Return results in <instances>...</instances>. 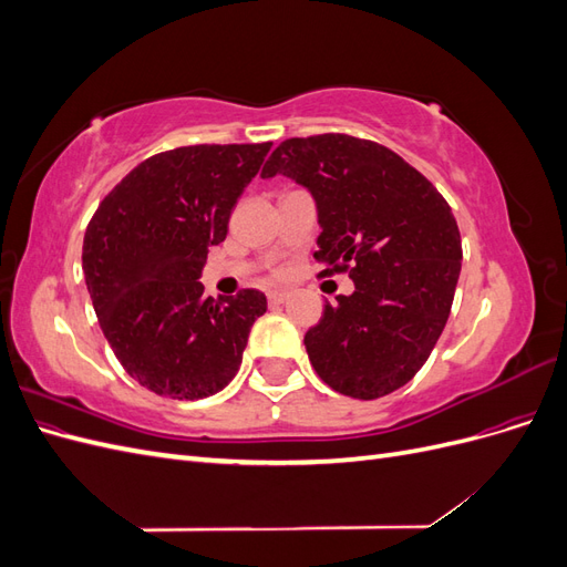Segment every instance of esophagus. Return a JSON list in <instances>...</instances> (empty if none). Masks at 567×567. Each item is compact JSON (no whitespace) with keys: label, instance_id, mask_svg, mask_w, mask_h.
Masks as SVG:
<instances>
[{"label":"esophagus","instance_id":"esophagus-1","mask_svg":"<svg viewBox=\"0 0 567 567\" xmlns=\"http://www.w3.org/2000/svg\"><path fill=\"white\" fill-rule=\"evenodd\" d=\"M286 298H288L286 290H269V293H267V300L271 305H281V302H286Z\"/></svg>","mask_w":567,"mask_h":567}]
</instances>
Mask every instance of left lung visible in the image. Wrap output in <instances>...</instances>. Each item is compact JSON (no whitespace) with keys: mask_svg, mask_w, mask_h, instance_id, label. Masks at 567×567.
<instances>
[{"mask_svg":"<svg viewBox=\"0 0 567 567\" xmlns=\"http://www.w3.org/2000/svg\"><path fill=\"white\" fill-rule=\"evenodd\" d=\"M279 173L317 200L321 274L354 281L305 333L310 362L340 394L383 398L414 379L447 323L463 255L450 203L398 153L350 134L281 142L262 177Z\"/></svg>","mask_w":567,"mask_h":567,"instance_id":"1","label":"left lung"}]
</instances>
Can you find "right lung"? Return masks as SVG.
I'll use <instances>...</instances> for the list:
<instances>
[{"label":"right lung","instance_id":"add662e5","mask_svg":"<svg viewBox=\"0 0 567 567\" xmlns=\"http://www.w3.org/2000/svg\"><path fill=\"white\" fill-rule=\"evenodd\" d=\"M271 142L156 153L99 203L82 244L94 312L117 362L169 400H200L241 367L265 293L203 298L208 248L227 238L238 196Z\"/></svg>","mask_w":567,"mask_h":567}]
</instances>
